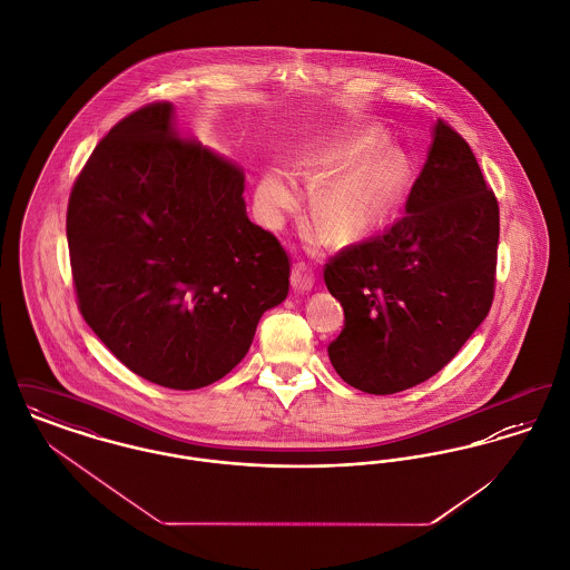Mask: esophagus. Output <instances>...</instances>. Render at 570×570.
<instances>
[{"instance_id": "obj_1", "label": "esophagus", "mask_w": 570, "mask_h": 570, "mask_svg": "<svg viewBox=\"0 0 570 570\" xmlns=\"http://www.w3.org/2000/svg\"><path fill=\"white\" fill-rule=\"evenodd\" d=\"M291 284L297 293H307L314 286V273L305 263H295L293 275H291Z\"/></svg>"}]
</instances>
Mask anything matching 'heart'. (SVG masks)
Here are the masks:
<instances>
[{
  "label": "heart",
  "instance_id": "1",
  "mask_svg": "<svg viewBox=\"0 0 570 570\" xmlns=\"http://www.w3.org/2000/svg\"><path fill=\"white\" fill-rule=\"evenodd\" d=\"M380 142L376 130L356 136L351 142L326 151L314 160L303 164L305 173H314L318 166H337L353 163L367 156ZM412 179V164L400 147L386 145L380 147L374 156H370L356 170L346 177L333 181L314 198L312 214L316 224L335 242L356 239L380 222L395 212V207L406 196ZM297 184L295 179L273 168L258 190V200L263 216L275 222L288 207L297 203Z\"/></svg>",
  "mask_w": 570,
  "mask_h": 570
}]
</instances>
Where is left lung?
I'll list each match as a JSON object with an SVG mask.
<instances>
[{"instance_id":"8db88e82","label":"left lung","mask_w":570,"mask_h":570,"mask_svg":"<svg viewBox=\"0 0 570 570\" xmlns=\"http://www.w3.org/2000/svg\"><path fill=\"white\" fill-rule=\"evenodd\" d=\"M498 237L495 194L465 138L438 119L406 214L326 261V288L344 307L326 348L340 379L391 395L451 363L491 307Z\"/></svg>"}]
</instances>
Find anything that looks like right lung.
<instances>
[{
	"label": "right lung",
	"instance_id": "obj_1",
	"mask_svg": "<svg viewBox=\"0 0 570 570\" xmlns=\"http://www.w3.org/2000/svg\"><path fill=\"white\" fill-rule=\"evenodd\" d=\"M66 233L85 323L166 389L224 379L288 295L291 258L245 214L244 173L181 136L170 102L126 115L96 145Z\"/></svg>",
	"mask_w": 570,
	"mask_h": 570
}]
</instances>
